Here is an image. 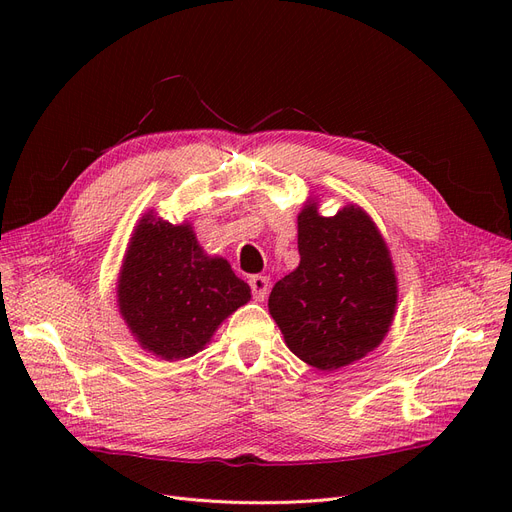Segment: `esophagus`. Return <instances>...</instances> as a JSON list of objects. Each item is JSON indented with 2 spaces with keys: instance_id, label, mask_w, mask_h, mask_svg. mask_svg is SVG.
I'll use <instances>...</instances> for the list:
<instances>
[{
  "instance_id": "esophagus-1",
  "label": "esophagus",
  "mask_w": 512,
  "mask_h": 512,
  "mask_svg": "<svg viewBox=\"0 0 512 512\" xmlns=\"http://www.w3.org/2000/svg\"><path fill=\"white\" fill-rule=\"evenodd\" d=\"M249 286H251V292H253V299L263 301L267 297V290H270V280H267L265 276H253L249 280Z\"/></svg>"
}]
</instances>
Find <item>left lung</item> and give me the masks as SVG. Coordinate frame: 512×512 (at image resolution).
I'll list each match as a JSON object with an SVG mask.
<instances>
[{
    "label": "left lung",
    "instance_id": "obj_1",
    "mask_svg": "<svg viewBox=\"0 0 512 512\" xmlns=\"http://www.w3.org/2000/svg\"><path fill=\"white\" fill-rule=\"evenodd\" d=\"M301 263L272 288V317L290 351L334 371L363 359L388 334L398 299L386 242L369 215L346 205L332 218L307 201L299 213Z\"/></svg>",
    "mask_w": 512,
    "mask_h": 512
}]
</instances>
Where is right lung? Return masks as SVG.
I'll return each mask as SVG.
<instances>
[{
    "instance_id": "1",
    "label": "right lung",
    "mask_w": 512,
    "mask_h": 512,
    "mask_svg": "<svg viewBox=\"0 0 512 512\" xmlns=\"http://www.w3.org/2000/svg\"><path fill=\"white\" fill-rule=\"evenodd\" d=\"M249 299V284L201 249L191 224L143 215L124 255L118 307L145 351L166 361L193 357Z\"/></svg>"
}]
</instances>
